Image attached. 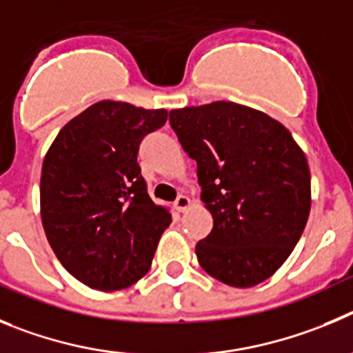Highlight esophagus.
<instances>
[{"instance_id": "1", "label": "esophagus", "mask_w": 353, "mask_h": 353, "mask_svg": "<svg viewBox=\"0 0 353 353\" xmlns=\"http://www.w3.org/2000/svg\"><path fill=\"white\" fill-rule=\"evenodd\" d=\"M190 204H192V202H190L188 196H186V195H179L176 199V202H174V208H176L179 212H183V211H186V209L190 208Z\"/></svg>"}]
</instances>
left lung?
Here are the masks:
<instances>
[{
	"instance_id": "left-lung-1",
	"label": "left lung",
	"mask_w": 353,
	"mask_h": 353,
	"mask_svg": "<svg viewBox=\"0 0 353 353\" xmlns=\"http://www.w3.org/2000/svg\"><path fill=\"white\" fill-rule=\"evenodd\" d=\"M196 161L212 230L195 246L205 272L230 287L274 274L301 239L311 208L307 161L281 123L232 101L170 110Z\"/></svg>"
}]
</instances>
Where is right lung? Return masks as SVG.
I'll return each instance as SVG.
<instances>
[{
	"label": "right lung",
	"mask_w": 353,
	"mask_h": 353,
	"mask_svg": "<svg viewBox=\"0 0 353 353\" xmlns=\"http://www.w3.org/2000/svg\"><path fill=\"white\" fill-rule=\"evenodd\" d=\"M167 110L98 101L74 117L47 151L40 208L47 241L81 283L110 292L151 268L172 216L151 200L139 145L161 128Z\"/></svg>",
	"instance_id": "right-lung-1"
}]
</instances>
